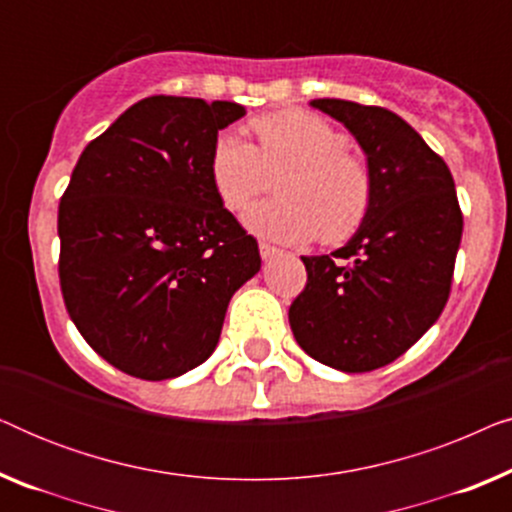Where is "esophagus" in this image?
<instances>
[{
	"label": "esophagus",
	"instance_id": "esophagus-1",
	"mask_svg": "<svg viewBox=\"0 0 512 512\" xmlns=\"http://www.w3.org/2000/svg\"><path fill=\"white\" fill-rule=\"evenodd\" d=\"M258 251H261V258H263V261H268V258H272V256H277V254H279V249H277V247H272V244H268V242H258Z\"/></svg>",
	"mask_w": 512,
	"mask_h": 512
}]
</instances>
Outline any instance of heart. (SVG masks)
Masks as SVG:
<instances>
[{
  "mask_svg": "<svg viewBox=\"0 0 512 512\" xmlns=\"http://www.w3.org/2000/svg\"><path fill=\"white\" fill-rule=\"evenodd\" d=\"M256 146L237 132H221L209 151V179L230 212H242L282 172V198L251 207L247 226L279 242L342 244L366 221L373 174L349 151V137L326 118L286 109L251 121Z\"/></svg>",
  "mask_w": 512,
  "mask_h": 512,
  "instance_id": "1",
  "label": "heart"
}]
</instances>
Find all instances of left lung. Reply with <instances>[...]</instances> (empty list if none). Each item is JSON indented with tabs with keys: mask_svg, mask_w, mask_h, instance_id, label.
<instances>
[{
	"mask_svg": "<svg viewBox=\"0 0 512 512\" xmlns=\"http://www.w3.org/2000/svg\"><path fill=\"white\" fill-rule=\"evenodd\" d=\"M345 123L368 156L373 205L345 247L303 256L307 284L289 307L298 345L345 373L408 352L443 312L464 230L445 160L384 107L312 100Z\"/></svg>",
	"mask_w": 512,
	"mask_h": 512,
	"instance_id": "1",
	"label": "left lung"
}]
</instances>
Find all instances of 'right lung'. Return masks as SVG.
<instances>
[{
	"instance_id": "add662e5",
	"label": "right lung",
	"mask_w": 512,
	"mask_h": 512,
	"mask_svg": "<svg viewBox=\"0 0 512 512\" xmlns=\"http://www.w3.org/2000/svg\"><path fill=\"white\" fill-rule=\"evenodd\" d=\"M237 102L153 95L83 149L60 198V289L83 340L139 380L200 366L233 293L261 270L258 242L209 179Z\"/></svg>"
}]
</instances>
